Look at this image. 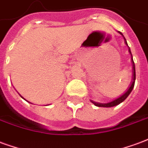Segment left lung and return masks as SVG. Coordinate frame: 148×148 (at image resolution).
Listing matches in <instances>:
<instances>
[{
    "mask_svg": "<svg viewBox=\"0 0 148 148\" xmlns=\"http://www.w3.org/2000/svg\"><path fill=\"white\" fill-rule=\"evenodd\" d=\"M119 33L121 34V35H123L121 32H119ZM124 38H125V37H124ZM125 44L128 46L125 38ZM129 53H131L130 49H129ZM132 66H133L132 67V71H133V76H132V77H133V81H132V85L130 86V87H129V89H128V90L126 91V93L124 94L123 95H121V96L120 97V98H118V99H115L114 101H113V102H109V103H99V102H93V101H91V102H93L94 104L96 106H99V107H112V106H114L118 105L121 102H122L124 100H125L126 98L129 96V94L131 93V91L132 90V89H133L135 84V80H136V70H135V64L134 61H133V59H132Z\"/></svg>",
    "mask_w": 148,
    "mask_h": 148,
    "instance_id": "obj_1",
    "label": "left lung"
}]
</instances>
